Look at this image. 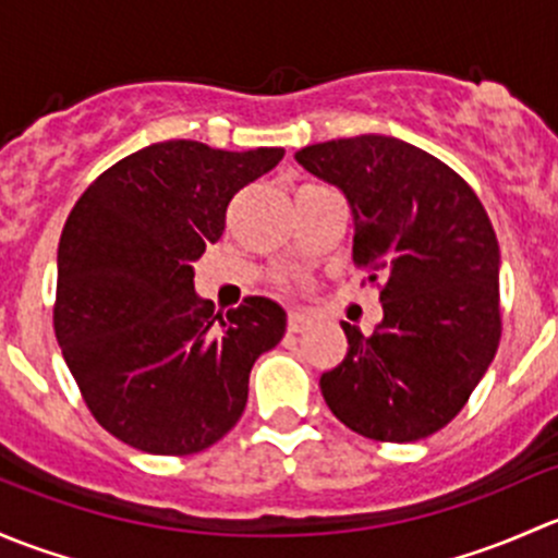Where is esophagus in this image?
I'll list each match as a JSON object with an SVG mask.
<instances>
[{
    "instance_id": "34e87169",
    "label": "esophagus",
    "mask_w": 558,
    "mask_h": 558,
    "mask_svg": "<svg viewBox=\"0 0 558 558\" xmlns=\"http://www.w3.org/2000/svg\"><path fill=\"white\" fill-rule=\"evenodd\" d=\"M308 325H312V319H308L306 314H290V317H287V330L290 332H303Z\"/></svg>"
}]
</instances>
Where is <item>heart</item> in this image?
<instances>
[{
  "label": "heart",
  "mask_w": 558,
  "mask_h": 558,
  "mask_svg": "<svg viewBox=\"0 0 558 558\" xmlns=\"http://www.w3.org/2000/svg\"><path fill=\"white\" fill-rule=\"evenodd\" d=\"M279 287H284V290H290V279H279Z\"/></svg>",
  "instance_id": "b5f03b06"
}]
</instances>
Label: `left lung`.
Masks as SVG:
<instances>
[{"mask_svg":"<svg viewBox=\"0 0 558 558\" xmlns=\"http://www.w3.org/2000/svg\"><path fill=\"white\" fill-rule=\"evenodd\" d=\"M295 160L349 198L354 266L384 306L371 336L341 322L349 352L322 373V398L363 438H427L462 411L502 336L489 215L451 166L395 136L322 142Z\"/></svg>","mask_w":558,"mask_h":558,"instance_id":"left-lung-1","label":"left lung"}]
</instances>
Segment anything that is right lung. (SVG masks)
Instances as JSON below:
<instances>
[{"mask_svg":"<svg viewBox=\"0 0 558 558\" xmlns=\"http://www.w3.org/2000/svg\"><path fill=\"white\" fill-rule=\"evenodd\" d=\"M281 155L158 142L109 166L69 211L53 330L88 411L123 444L187 457L244 413L252 365L287 314L260 295L215 314L195 295L193 260L222 236L233 195Z\"/></svg>","mask_w":558,"mask_h":558,"instance_id":"obj_1","label":"right lung"}]
</instances>
